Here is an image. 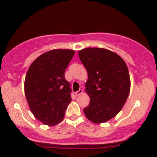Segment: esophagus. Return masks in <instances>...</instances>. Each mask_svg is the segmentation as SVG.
Returning <instances> with one entry per match:
<instances>
[{"mask_svg":"<svg viewBox=\"0 0 157 157\" xmlns=\"http://www.w3.org/2000/svg\"><path fill=\"white\" fill-rule=\"evenodd\" d=\"M82 93H83V90H81V89H80V90H79L78 91L76 92V93H75V95H76V96H78L79 95L81 94Z\"/></svg>","mask_w":157,"mask_h":157,"instance_id":"obj_1","label":"esophagus"}]
</instances>
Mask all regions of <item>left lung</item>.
Segmentation results:
<instances>
[{
    "label": "left lung",
    "mask_w": 157,
    "mask_h": 157,
    "mask_svg": "<svg viewBox=\"0 0 157 157\" xmlns=\"http://www.w3.org/2000/svg\"><path fill=\"white\" fill-rule=\"evenodd\" d=\"M78 55L88 73L86 91L90 101L83 112L93 122H105L121 111L128 99L131 81L127 65L119 55L105 48H84Z\"/></svg>",
    "instance_id": "8db88e82"
}]
</instances>
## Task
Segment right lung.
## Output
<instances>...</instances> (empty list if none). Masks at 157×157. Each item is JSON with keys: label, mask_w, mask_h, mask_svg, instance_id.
Segmentation results:
<instances>
[{"label": "right lung", "mask_w": 157, "mask_h": 157, "mask_svg": "<svg viewBox=\"0 0 157 157\" xmlns=\"http://www.w3.org/2000/svg\"><path fill=\"white\" fill-rule=\"evenodd\" d=\"M74 50L55 49L42 54L30 65L25 79V95L31 112L44 124L61 122L71 102V89L64 72Z\"/></svg>", "instance_id": "1"}]
</instances>
